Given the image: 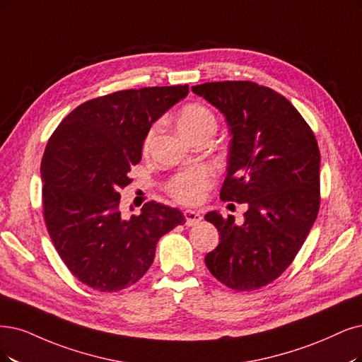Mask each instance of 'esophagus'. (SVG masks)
Segmentation results:
<instances>
[{"instance_id": "1", "label": "esophagus", "mask_w": 362, "mask_h": 362, "mask_svg": "<svg viewBox=\"0 0 362 362\" xmlns=\"http://www.w3.org/2000/svg\"><path fill=\"white\" fill-rule=\"evenodd\" d=\"M185 219H186V225L188 226H194V225H197V223H199L202 222V215H199L198 211H195V210H185Z\"/></svg>"}]
</instances>
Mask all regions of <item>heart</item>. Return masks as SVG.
<instances>
[{
    "label": "heart",
    "instance_id": "heart-1",
    "mask_svg": "<svg viewBox=\"0 0 362 362\" xmlns=\"http://www.w3.org/2000/svg\"><path fill=\"white\" fill-rule=\"evenodd\" d=\"M177 125L180 132L188 139L197 132L204 129H215L216 131V119L207 107L202 104H188L185 105L179 113ZM159 125L153 124L146 132L143 141L144 149H149L152 144ZM210 185L209 173L206 170H192L183 173L170 183V194L179 199L182 203H198L206 194V189Z\"/></svg>",
    "mask_w": 362,
    "mask_h": 362
}]
</instances>
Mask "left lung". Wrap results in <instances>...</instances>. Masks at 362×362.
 Instances as JSON below:
<instances>
[{
  "mask_svg": "<svg viewBox=\"0 0 362 362\" xmlns=\"http://www.w3.org/2000/svg\"><path fill=\"white\" fill-rule=\"evenodd\" d=\"M225 116L230 132L221 198L247 204L245 222L209 211L221 242L206 255L219 282L250 291L273 282L301 249L319 211L320 153L310 127L284 95L253 82L191 88Z\"/></svg>",
  "mask_w": 362,
  "mask_h": 362,
  "instance_id": "left-lung-1",
  "label": "left lung"
}]
</instances>
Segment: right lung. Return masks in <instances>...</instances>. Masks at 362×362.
I'll return each mask as SVG.
<instances>
[{
	"instance_id": "right-lung-1",
	"label": "right lung",
	"mask_w": 362,
	"mask_h": 362,
	"mask_svg": "<svg viewBox=\"0 0 362 362\" xmlns=\"http://www.w3.org/2000/svg\"><path fill=\"white\" fill-rule=\"evenodd\" d=\"M188 93V85L119 90L80 104L52 134L40 167L45 221L83 285L101 292L134 285L152 265L158 240L185 223L180 210L155 202L124 218L119 192L141 160L147 129Z\"/></svg>"
}]
</instances>
